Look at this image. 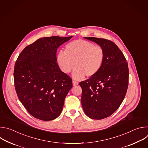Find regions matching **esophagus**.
<instances>
[{"label":"esophagus","mask_w":148,"mask_h":148,"mask_svg":"<svg viewBox=\"0 0 148 148\" xmlns=\"http://www.w3.org/2000/svg\"><path fill=\"white\" fill-rule=\"evenodd\" d=\"M78 84V82H77V81H73V85L74 86H77Z\"/></svg>","instance_id":"34e87169"}]
</instances>
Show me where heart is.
I'll return each instance as SVG.
<instances>
[{
  "label": "heart",
  "mask_w": 148,
  "mask_h": 148,
  "mask_svg": "<svg viewBox=\"0 0 148 148\" xmlns=\"http://www.w3.org/2000/svg\"><path fill=\"white\" fill-rule=\"evenodd\" d=\"M57 62L65 73H69L74 67L73 78L82 79L86 75L91 77L101 70L105 60V51L99 45L85 40H76L67 44L64 51L57 54Z\"/></svg>",
  "instance_id": "b5f03b06"
}]
</instances>
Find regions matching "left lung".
<instances>
[{
	"label": "left lung",
	"instance_id": "1",
	"mask_svg": "<svg viewBox=\"0 0 148 148\" xmlns=\"http://www.w3.org/2000/svg\"><path fill=\"white\" fill-rule=\"evenodd\" d=\"M85 38L103 49L105 60L97 74L79 83L82 88L81 103L84 112L89 118L102 119L115 112L125 97L129 81L128 62L112 41Z\"/></svg>",
	"mask_w": 148,
	"mask_h": 148
}]
</instances>
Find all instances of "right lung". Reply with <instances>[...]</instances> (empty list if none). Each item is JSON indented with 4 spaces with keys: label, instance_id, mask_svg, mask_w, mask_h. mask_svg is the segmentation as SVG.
<instances>
[{
    "label": "right lung",
    "instance_id": "obj_1",
    "mask_svg": "<svg viewBox=\"0 0 148 148\" xmlns=\"http://www.w3.org/2000/svg\"><path fill=\"white\" fill-rule=\"evenodd\" d=\"M72 37L39 38L26 47L15 62L13 74L17 97L36 118L51 121L61 112L73 83L70 77L60 70L56 52Z\"/></svg>",
    "mask_w": 148,
    "mask_h": 148
}]
</instances>
